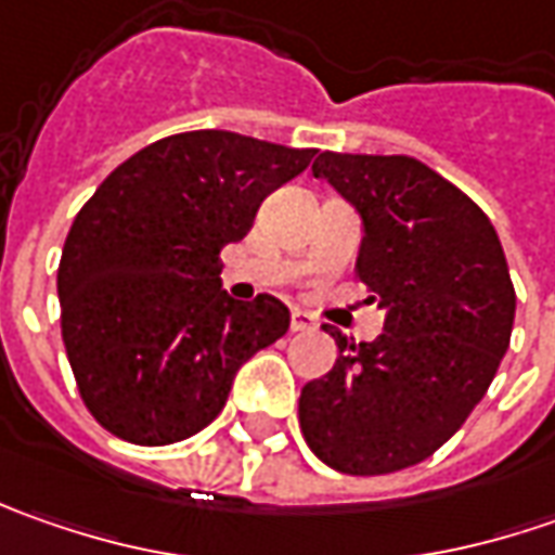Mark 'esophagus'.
<instances>
[{
  "label": "esophagus",
  "instance_id": "34e87169",
  "mask_svg": "<svg viewBox=\"0 0 555 555\" xmlns=\"http://www.w3.org/2000/svg\"><path fill=\"white\" fill-rule=\"evenodd\" d=\"M289 331L293 333H309L314 331V321H311V314H306V311H293L289 314Z\"/></svg>",
  "mask_w": 555,
  "mask_h": 555
}]
</instances>
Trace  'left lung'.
Masks as SVG:
<instances>
[{
  "label": "left lung",
  "mask_w": 555,
  "mask_h": 555,
  "mask_svg": "<svg viewBox=\"0 0 555 555\" xmlns=\"http://www.w3.org/2000/svg\"><path fill=\"white\" fill-rule=\"evenodd\" d=\"M311 172L361 216L354 271L386 327L352 343L324 324L339 358L302 386L299 426L331 469L386 476L433 457L485 398L516 289L491 219L426 163L324 151Z\"/></svg>",
  "instance_id": "1"
}]
</instances>
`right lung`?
Wrapping results in <instances>:
<instances>
[{"label":"right lung","mask_w":555,"mask_h":555,"mask_svg":"<svg viewBox=\"0 0 555 555\" xmlns=\"http://www.w3.org/2000/svg\"><path fill=\"white\" fill-rule=\"evenodd\" d=\"M311 157L222 129L182 132L119 163L76 212L57 266L61 336L107 433L151 448L191 438L222 414L241 364L287 333L281 299L224 293L219 253Z\"/></svg>","instance_id":"add662e5"}]
</instances>
